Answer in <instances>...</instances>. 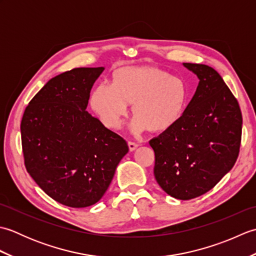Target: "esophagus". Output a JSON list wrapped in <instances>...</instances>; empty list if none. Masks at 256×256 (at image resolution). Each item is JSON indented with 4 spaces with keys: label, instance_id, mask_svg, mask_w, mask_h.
Listing matches in <instances>:
<instances>
[{
    "label": "esophagus",
    "instance_id": "obj_1",
    "mask_svg": "<svg viewBox=\"0 0 256 256\" xmlns=\"http://www.w3.org/2000/svg\"><path fill=\"white\" fill-rule=\"evenodd\" d=\"M128 148H130V150H131V152H133V150H136V148H138V144L134 143V142H128Z\"/></svg>",
    "mask_w": 256,
    "mask_h": 256
}]
</instances>
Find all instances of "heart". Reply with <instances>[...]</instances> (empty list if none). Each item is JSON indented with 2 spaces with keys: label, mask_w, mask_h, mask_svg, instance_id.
<instances>
[{
  "label": "heart",
  "mask_w": 256,
  "mask_h": 256,
  "mask_svg": "<svg viewBox=\"0 0 256 256\" xmlns=\"http://www.w3.org/2000/svg\"><path fill=\"white\" fill-rule=\"evenodd\" d=\"M187 90L182 79L160 69L124 68L114 77V84L102 81L91 94V106L108 128H121L133 103L134 118L130 123L133 134L148 128L164 131L180 118Z\"/></svg>",
  "instance_id": "obj_1"
}]
</instances>
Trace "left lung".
<instances>
[{
  "label": "left lung",
  "mask_w": 256,
  "mask_h": 256,
  "mask_svg": "<svg viewBox=\"0 0 256 256\" xmlns=\"http://www.w3.org/2000/svg\"><path fill=\"white\" fill-rule=\"evenodd\" d=\"M199 79L192 99L177 122L150 140L154 176L172 197L189 200L209 192L234 166L242 114L221 76L206 64L184 62Z\"/></svg>",
  "instance_id": "obj_1"
}]
</instances>
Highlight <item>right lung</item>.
Masks as SVG:
<instances>
[{"mask_svg": "<svg viewBox=\"0 0 256 256\" xmlns=\"http://www.w3.org/2000/svg\"><path fill=\"white\" fill-rule=\"evenodd\" d=\"M103 70L74 68L52 78L22 118L27 172L46 194L72 208L98 202L128 152L120 135L86 111Z\"/></svg>", "mask_w": 256, "mask_h": 256, "instance_id": "obj_1", "label": "right lung"}]
</instances>
